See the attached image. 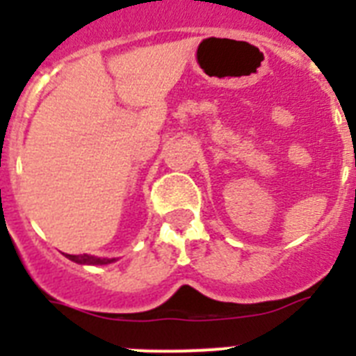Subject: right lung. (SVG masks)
Instances as JSON below:
<instances>
[{
  "instance_id": "right-lung-1",
  "label": "right lung",
  "mask_w": 356,
  "mask_h": 356,
  "mask_svg": "<svg viewBox=\"0 0 356 356\" xmlns=\"http://www.w3.org/2000/svg\"><path fill=\"white\" fill-rule=\"evenodd\" d=\"M69 260L76 264H87V266H106V264L115 262V259H99V257H92V254H65Z\"/></svg>"
}]
</instances>
